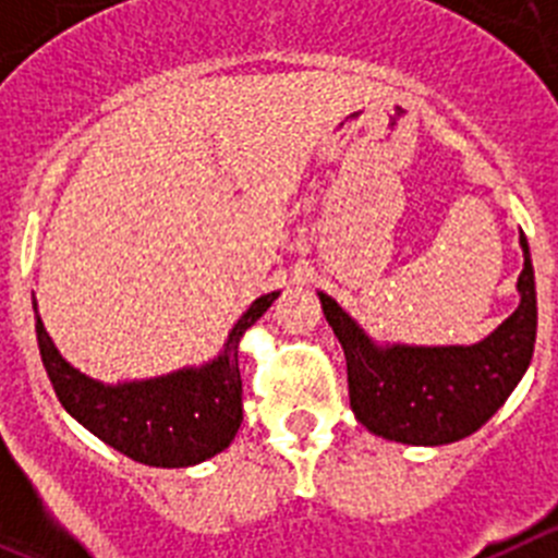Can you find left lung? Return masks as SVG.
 I'll list each match as a JSON object with an SVG mask.
<instances>
[{"instance_id": "8db88e82", "label": "left lung", "mask_w": 558, "mask_h": 558, "mask_svg": "<svg viewBox=\"0 0 558 558\" xmlns=\"http://www.w3.org/2000/svg\"><path fill=\"white\" fill-rule=\"evenodd\" d=\"M522 274L514 313L472 347L377 343L332 295L318 293L347 354L349 402L374 436L411 447H441L481 430L529 372L536 340L534 265L520 234Z\"/></svg>"}]
</instances>
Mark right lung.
Here are the masks:
<instances>
[{"label":"right lung","mask_w":558,"mask_h":558,"mask_svg":"<svg viewBox=\"0 0 558 558\" xmlns=\"http://www.w3.org/2000/svg\"><path fill=\"white\" fill-rule=\"evenodd\" d=\"M276 299L279 290L251 302L231 327L218 357L204 366H184L161 377L113 386L72 366L44 329L36 299L33 310L44 368L69 416L133 461L181 470L218 456L234 441L243 422V379L236 357L240 338Z\"/></svg>","instance_id":"obj_1"}]
</instances>
